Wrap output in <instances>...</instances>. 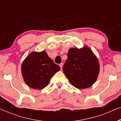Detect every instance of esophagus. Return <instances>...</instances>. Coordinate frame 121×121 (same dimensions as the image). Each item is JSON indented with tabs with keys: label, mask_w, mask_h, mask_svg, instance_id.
Listing matches in <instances>:
<instances>
[{
	"label": "esophagus",
	"mask_w": 121,
	"mask_h": 121,
	"mask_svg": "<svg viewBox=\"0 0 121 121\" xmlns=\"http://www.w3.org/2000/svg\"><path fill=\"white\" fill-rule=\"evenodd\" d=\"M59 66H60V68H61V69H62L63 66V63H61L59 64Z\"/></svg>",
	"instance_id": "1"
}]
</instances>
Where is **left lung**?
<instances>
[{
    "mask_svg": "<svg viewBox=\"0 0 121 121\" xmlns=\"http://www.w3.org/2000/svg\"><path fill=\"white\" fill-rule=\"evenodd\" d=\"M100 70L99 60L87 46L70 48L63 70L71 84L78 89L90 87L96 82Z\"/></svg>",
    "mask_w": 121,
    "mask_h": 121,
    "instance_id": "1",
    "label": "left lung"
}]
</instances>
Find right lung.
Wrapping results in <instances>:
<instances>
[{"label":"right lung","instance_id":"right-lung-1","mask_svg":"<svg viewBox=\"0 0 121 121\" xmlns=\"http://www.w3.org/2000/svg\"><path fill=\"white\" fill-rule=\"evenodd\" d=\"M60 69V67L54 63L45 51L31 53L21 65L25 83L29 87L39 90L45 87L51 78Z\"/></svg>","mask_w":121,"mask_h":121}]
</instances>
